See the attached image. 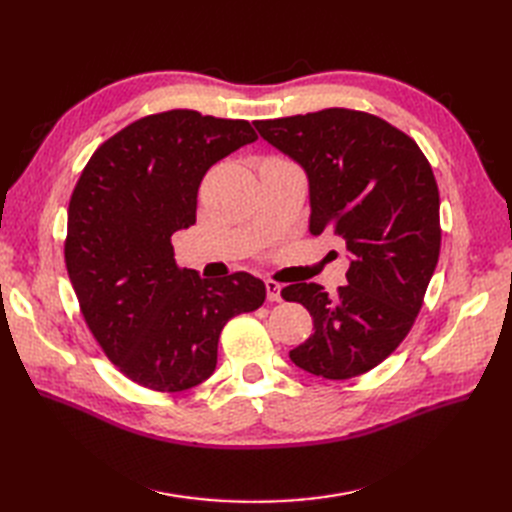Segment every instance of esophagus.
Returning <instances> with one entry per match:
<instances>
[{
  "instance_id": "obj_1",
  "label": "esophagus",
  "mask_w": 512,
  "mask_h": 512,
  "mask_svg": "<svg viewBox=\"0 0 512 512\" xmlns=\"http://www.w3.org/2000/svg\"><path fill=\"white\" fill-rule=\"evenodd\" d=\"M265 286H267V299L271 303H280L282 301V286L277 284L275 280H267Z\"/></svg>"
}]
</instances>
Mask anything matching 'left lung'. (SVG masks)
Segmentation results:
<instances>
[{
	"mask_svg": "<svg viewBox=\"0 0 512 512\" xmlns=\"http://www.w3.org/2000/svg\"><path fill=\"white\" fill-rule=\"evenodd\" d=\"M260 136L309 177V230H331L352 254L346 286L282 288L314 333L290 350L294 365L348 380L397 350L421 312L440 256V192L425 153L406 132L354 108L254 121Z\"/></svg>",
	"mask_w": 512,
	"mask_h": 512,
	"instance_id": "1",
	"label": "left lung"
}]
</instances>
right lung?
<instances>
[{
	"label": "right lung",
	"mask_w": 512,
	"mask_h": 512,
	"mask_svg": "<svg viewBox=\"0 0 512 512\" xmlns=\"http://www.w3.org/2000/svg\"><path fill=\"white\" fill-rule=\"evenodd\" d=\"M256 138L245 119L147 115L104 141L74 185L64 256L81 314L108 361L149 391L207 380L224 324L267 299L254 275L209 282L173 250L175 232L196 224L207 170Z\"/></svg>",
	"instance_id": "1"
}]
</instances>
